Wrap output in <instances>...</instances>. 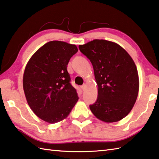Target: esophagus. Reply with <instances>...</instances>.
<instances>
[{
  "label": "esophagus",
  "instance_id": "esophagus-1",
  "mask_svg": "<svg viewBox=\"0 0 159 159\" xmlns=\"http://www.w3.org/2000/svg\"><path fill=\"white\" fill-rule=\"evenodd\" d=\"M80 88L82 89V90H85V85H83L80 86Z\"/></svg>",
  "mask_w": 159,
  "mask_h": 159
}]
</instances>
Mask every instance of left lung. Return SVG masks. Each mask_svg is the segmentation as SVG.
Here are the masks:
<instances>
[{
	"label": "left lung",
	"instance_id": "obj_1",
	"mask_svg": "<svg viewBox=\"0 0 159 159\" xmlns=\"http://www.w3.org/2000/svg\"><path fill=\"white\" fill-rule=\"evenodd\" d=\"M79 50L90 60L98 85V97L89 106L92 113L105 122L123 119L134 107L139 90L135 62L116 43L94 39L79 45Z\"/></svg>",
	"mask_w": 159,
	"mask_h": 159
}]
</instances>
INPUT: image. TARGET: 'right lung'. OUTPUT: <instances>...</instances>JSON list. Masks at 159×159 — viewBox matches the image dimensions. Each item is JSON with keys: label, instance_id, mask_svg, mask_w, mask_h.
I'll list each match as a JSON object with an SVG mask.
<instances>
[{"label": "right lung", "instance_id": "add662e5", "mask_svg": "<svg viewBox=\"0 0 159 159\" xmlns=\"http://www.w3.org/2000/svg\"><path fill=\"white\" fill-rule=\"evenodd\" d=\"M77 51L74 44L51 41L39 48L25 66L23 87L27 102L34 113L48 123L65 119L79 99L67 67Z\"/></svg>", "mask_w": 159, "mask_h": 159}]
</instances>
